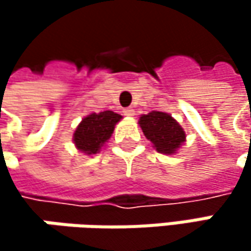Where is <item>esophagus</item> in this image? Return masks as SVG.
Instances as JSON below:
<instances>
[{
	"mask_svg": "<svg viewBox=\"0 0 251 251\" xmlns=\"http://www.w3.org/2000/svg\"><path fill=\"white\" fill-rule=\"evenodd\" d=\"M124 115L125 116H133L135 115V109L133 107H126V109H124Z\"/></svg>",
	"mask_w": 251,
	"mask_h": 251,
	"instance_id": "obj_1",
	"label": "esophagus"
}]
</instances>
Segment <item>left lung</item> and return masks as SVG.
Segmentation results:
<instances>
[{"label":"left lung","mask_w":251,"mask_h":251,"mask_svg":"<svg viewBox=\"0 0 251 251\" xmlns=\"http://www.w3.org/2000/svg\"><path fill=\"white\" fill-rule=\"evenodd\" d=\"M139 125L144 135L150 139L155 150L161 154H175L176 150L186 139L183 127L164 112H151L141 116Z\"/></svg>","instance_id":"obj_1"}]
</instances>
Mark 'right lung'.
Wrapping results in <instances>:
<instances>
[{"label":"right lung","instance_id":"1","mask_svg":"<svg viewBox=\"0 0 251 251\" xmlns=\"http://www.w3.org/2000/svg\"><path fill=\"white\" fill-rule=\"evenodd\" d=\"M122 119L121 115L106 110L100 113H91L82 119L74 132L75 147L85 154H96L104 142L112 136L115 125Z\"/></svg>","mask_w":251,"mask_h":251}]
</instances>
